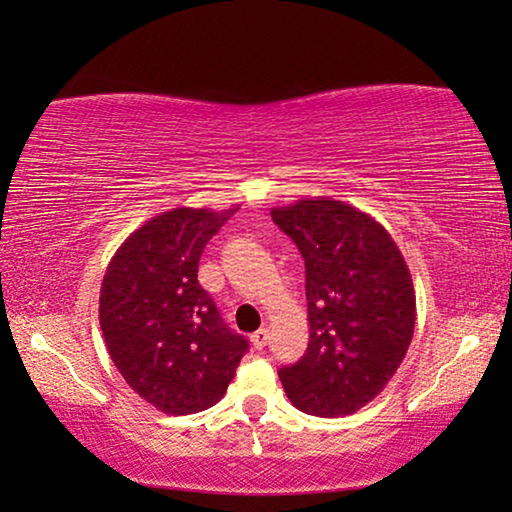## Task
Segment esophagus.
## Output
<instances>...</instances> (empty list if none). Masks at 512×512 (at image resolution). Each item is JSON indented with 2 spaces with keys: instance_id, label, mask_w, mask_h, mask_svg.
Listing matches in <instances>:
<instances>
[{
  "instance_id": "obj_1",
  "label": "esophagus",
  "mask_w": 512,
  "mask_h": 512,
  "mask_svg": "<svg viewBox=\"0 0 512 512\" xmlns=\"http://www.w3.org/2000/svg\"><path fill=\"white\" fill-rule=\"evenodd\" d=\"M250 341H253V345L257 350H262V348H266L268 345V341H271V329L268 327H262V329H257V332L250 336Z\"/></svg>"
}]
</instances>
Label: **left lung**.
Masks as SVG:
<instances>
[{
	"label": "left lung",
	"mask_w": 512,
	"mask_h": 512,
	"mask_svg": "<svg viewBox=\"0 0 512 512\" xmlns=\"http://www.w3.org/2000/svg\"><path fill=\"white\" fill-rule=\"evenodd\" d=\"M305 259L309 345L277 375L300 411L339 418L366 406L402 366L415 289L400 248L370 214L329 196L273 207Z\"/></svg>",
	"instance_id": "obj_1"
}]
</instances>
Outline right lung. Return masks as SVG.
Segmentation results:
<instances>
[{
	"label": "right lung",
	"instance_id": "obj_1",
	"mask_svg": "<svg viewBox=\"0 0 512 512\" xmlns=\"http://www.w3.org/2000/svg\"><path fill=\"white\" fill-rule=\"evenodd\" d=\"M237 210L173 207L153 216L126 237L103 275L99 323L110 359L162 413L210 409L248 350L198 284L205 244Z\"/></svg>",
	"mask_w": 512,
	"mask_h": 512
}]
</instances>
